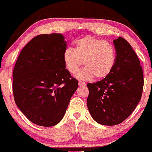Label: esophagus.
I'll use <instances>...</instances> for the list:
<instances>
[{"label": "esophagus", "instance_id": "34e87169", "mask_svg": "<svg viewBox=\"0 0 152 152\" xmlns=\"http://www.w3.org/2000/svg\"><path fill=\"white\" fill-rule=\"evenodd\" d=\"M79 86H81V87L85 86L86 83L84 82H83V81H79Z\"/></svg>", "mask_w": 152, "mask_h": 152}]
</instances>
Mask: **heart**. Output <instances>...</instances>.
I'll use <instances>...</instances> for the list:
<instances>
[{"instance_id": "1", "label": "heart", "mask_w": 152, "mask_h": 152, "mask_svg": "<svg viewBox=\"0 0 152 152\" xmlns=\"http://www.w3.org/2000/svg\"><path fill=\"white\" fill-rule=\"evenodd\" d=\"M65 67L71 74L76 75L83 64L85 69L77 75L80 80H89L96 77L102 80L108 76L115 64L116 52L108 42L92 36L76 40L75 49L68 47L63 53Z\"/></svg>"}]
</instances>
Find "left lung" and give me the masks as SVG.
<instances>
[{
	"label": "left lung",
	"mask_w": 152,
	"mask_h": 152,
	"mask_svg": "<svg viewBox=\"0 0 152 152\" xmlns=\"http://www.w3.org/2000/svg\"><path fill=\"white\" fill-rule=\"evenodd\" d=\"M113 42L116 53L113 70L101 81L87 84L88 108L92 118L104 125L126 119L139 103L143 89V72L134 50L121 37Z\"/></svg>",
	"instance_id": "obj_1"
}]
</instances>
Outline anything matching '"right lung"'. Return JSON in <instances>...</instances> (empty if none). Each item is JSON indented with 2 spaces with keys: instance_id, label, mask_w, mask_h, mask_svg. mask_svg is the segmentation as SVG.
<instances>
[{
  "instance_id": "right-lung-1",
  "label": "right lung",
  "mask_w": 152,
  "mask_h": 152,
  "mask_svg": "<svg viewBox=\"0 0 152 152\" xmlns=\"http://www.w3.org/2000/svg\"><path fill=\"white\" fill-rule=\"evenodd\" d=\"M61 34L38 35L25 46L13 71L17 106L30 121L53 126L64 116L78 81L65 69Z\"/></svg>"
}]
</instances>
